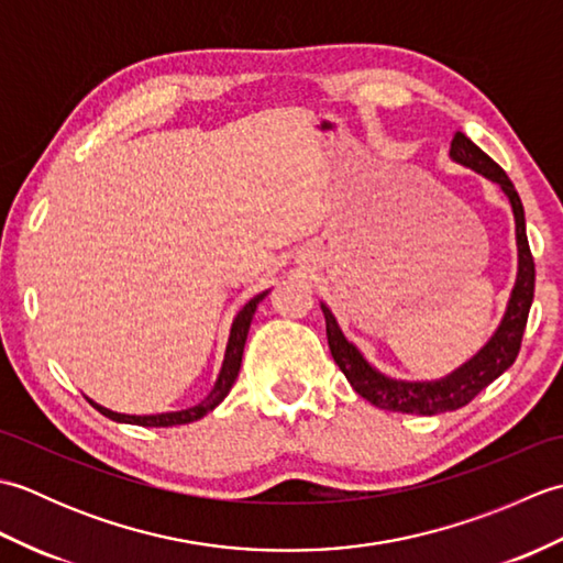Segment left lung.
Returning a JSON list of instances; mask_svg holds the SVG:
<instances>
[{
  "mask_svg": "<svg viewBox=\"0 0 563 563\" xmlns=\"http://www.w3.org/2000/svg\"><path fill=\"white\" fill-rule=\"evenodd\" d=\"M450 157L454 164H462L466 169L482 174L492 184H498V188L506 194L512 218H516V285H512L510 290L506 312L500 317L498 327L494 329L492 336H488V341L472 357H466L460 367H454L452 373L438 379H397L379 373V369L363 355V351L357 349L353 341L345 339V333L341 331L339 321L327 307V302H319L327 319V339L333 361L341 367L345 379L351 382V387L361 394L363 399L375 404L377 409L433 416L442 411H454L460 409V406L470 404L476 394L486 389L494 379H498L512 363H516L522 343V331L525 324H528V314L534 297V261L530 254L528 234H525V210L518 190L506 176V172L500 169L486 152L476 147L464 133L454 135Z\"/></svg>",
  "mask_w": 563,
  "mask_h": 563,
  "instance_id": "8db88e82",
  "label": "left lung"
}]
</instances>
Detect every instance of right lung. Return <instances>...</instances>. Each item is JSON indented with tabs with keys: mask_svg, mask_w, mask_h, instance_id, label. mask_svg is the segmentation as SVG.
<instances>
[{
	"mask_svg": "<svg viewBox=\"0 0 563 563\" xmlns=\"http://www.w3.org/2000/svg\"><path fill=\"white\" fill-rule=\"evenodd\" d=\"M271 290H263L256 297H251V300L239 309L234 321H232V329H230V339H227V349H224V361L220 367V375L214 379V385L210 389V394L202 401H198L196 406H188V409L181 411H164V413H145V416H135V413H118L106 409V406L91 401L97 409L109 416L111 421L118 423H133V426H147V428H166V426H181V423H194L198 418L208 416L212 409H218V406L224 401L227 394H230L234 379L239 375V367H242V355H244V345H246V336H249V329H251V319L256 314V307L258 302L266 297Z\"/></svg>",
	"mask_w": 563,
	"mask_h": 563,
	"instance_id": "right-lung-1",
	"label": "right lung"
}]
</instances>
